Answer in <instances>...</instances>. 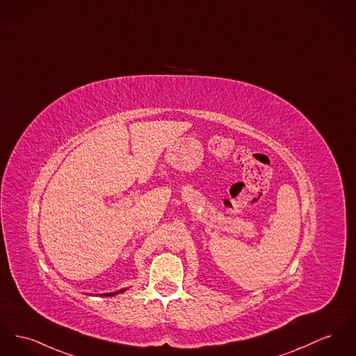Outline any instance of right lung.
I'll return each instance as SVG.
<instances>
[{
	"label": "right lung",
	"instance_id": "1",
	"mask_svg": "<svg viewBox=\"0 0 356 356\" xmlns=\"http://www.w3.org/2000/svg\"><path fill=\"white\" fill-rule=\"evenodd\" d=\"M126 289H121V291H118V292H113V293H105V294H101V296H105V297H113V296H115V294H118V293L125 292Z\"/></svg>",
	"mask_w": 356,
	"mask_h": 356
}]
</instances>
